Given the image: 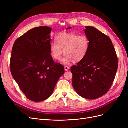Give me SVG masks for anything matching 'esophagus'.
Here are the masks:
<instances>
[{
  "label": "esophagus",
  "mask_w": 128,
  "mask_h": 128,
  "mask_svg": "<svg viewBox=\"0 0 128 128\" xmlns=\"http://www.w3.org/2000/svg\"><path fill=\"white\" fill-rule=\"evenodd\" d=\"M69 69V67L68 66H64V70L66 72H67Z\"/></svg>",
  "instance_id": "obj_1"
}]
</instances>
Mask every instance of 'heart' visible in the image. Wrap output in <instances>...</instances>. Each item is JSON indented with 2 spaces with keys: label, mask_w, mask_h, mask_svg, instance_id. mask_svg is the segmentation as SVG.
Here are the masks:
<instances>
[{
  "label": "heart",
  "mask_w": 128,
  "mask_h": 128,
  "mask_svg": "<svg viewBox=\"0 0 128 128\" xmlns=\"http://www.w3.org/2000/svg\"><path fill=\"white\" fill-rule=\"evenodd\" d=\"M56 42L50 44V53L55 60H59L64 53V56L61 59L64 64L77 63L82 61L88 53L90 42L87 36L75 33H62L56 37Z\"/></svg>",
  "instance_id": "heart-1"
}]
</instances>
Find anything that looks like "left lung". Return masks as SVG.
<instances>
[{
    "label": "left lung",
    "mask_w": 128,
    "mask_h": 128,
    "mask_svg": "<svg viewBox=\"0 0 128 128\" xmlns=\"http://www.w3.org/2000/svg\"><path fill=\"white\" fill-rule=\"evenodd\" d=\"M84 32L90 48L86 58L71 68L72 86L82 97L96 99L107 94L110 88L118 70V60L109 37L93 26H86Z\"/></svg>",
    "instance_id": "1"
}]
</instances>
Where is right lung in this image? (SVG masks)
Instances as JSON below:
<instances>
[{"label": "right lung", "mask_w": 128, "mask_h": 128, "mask_svg": "<svg viewBox=\"0 0 128 128\" xmlns=\"http://www.w3.org/2000/svg\"><path fill=\"white\" fill-rule=\"evenodd\" d=\"M52 28L39 26L30 30L13 45L10 72L21 91L28 99L44 101L53 94L64 66L55 63L50 54Z\"/></svg>", "instance_id": "add662e5"}]
</instances>
